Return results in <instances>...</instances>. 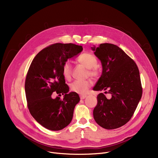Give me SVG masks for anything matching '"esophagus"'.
<instances>
[{"label": "esophagus", "instance_id": "1", "mask_svg": "<svg viewBox=\"0 0 158 158\" xmlns=\"http://www.w3.org/2000/svg\"><path fill=\"white\" fill-rule=\"evenodd\" d=\"M79 97H80L81 99H85L86 97V95H80Z\"/></svg>", "mask_w": 158, "mask_h": 158}]
</instances>
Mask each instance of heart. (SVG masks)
Wrapping results in <instances>:
<instances>
[{"label": "heart", "instance_id": "heart-1", "mask_svg": "<svg viewBox=\"0 0 158 158\" xmlns=\"http://www.w3.org/2000/svg\"><path fill=\"white\" fill-rule=\"evenodd\" d=\"M77 61L79 63L88 69L87 76L91 77H95L97 76L98 72L95 66L97 64V61L94 55L88 52H85L78 57ZM72 69L70 62L69 61H65L62 66V74L66 80H70L72 77ZM92 85V81L90 79L77 80L72 82L70 87L72 92L83 94L87 92Z\"/></svg>", "mask_w": 158, "mask_h": 158}]
</instances>
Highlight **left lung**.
<instances>
[{"mask_svg": "<svg viewBox=\"0 0 158 158\" xmlns=\"http://www.w3.org/2000/svg\"><path fill=\"white\" fill-rule=\"evenodd\" d=\"M92 49L102 66L94 90L107 89L112 96L107 99L102 93L98 95L94 119L106 129L120 127L130 120L142 98L138 68L133 60L114 44H101Z\"/></svg>", "mask_w": 158, "mask_h": 158, "instance_id": "obj_1", "label": "left lung"}]
</instances>
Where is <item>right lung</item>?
I'll use <instances>...</instances> for the list:
<instances>
[{
	"mask_svg": "<svg viewBox=\"0 0 158 158\" xmlns=\"http://www.w3.org/2000/svg\"><path fill=\"white\" fill-rule=\"evenodd\" d=\"M82 51V46L73 44H54L38 52L29 66L25 82L27 107L32 117L47 129L61 130L72 120L80 98L77 93L68 94L62 66ZM53 92L64 94V98L53 99Z\"/></svg>",
	"mask_w": 158,
	"mask_h": 158,
	"instance_id": "add662e5",
	"label": "right lung"
}]
</instances>
